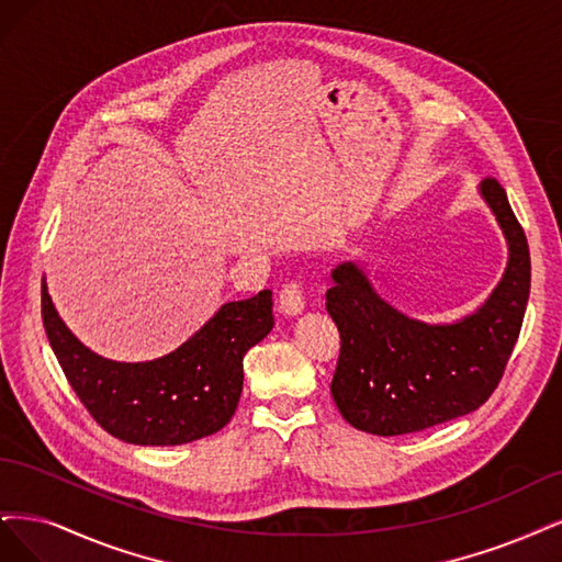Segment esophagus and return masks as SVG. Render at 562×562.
Masks as SVG:
<instances>
[{"instance_id": "esophagus-1", "label": "esophagus", "mask_w": 562, "mask_h": 562, "mask_svg": "<svg viewBox=\"0 0 562 562\" xmlns=\"http://www.w3.org/2000/svg\"><path fill=\"white\" fill-rule=\"evenodd\" d=\"M280 313L286 317H296L303 313L305 307V294H303V286L292 282V284H284L282 292H280Z\"/></svg>"}]
</instances>
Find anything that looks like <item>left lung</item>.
Returning a JSON list of instances; mask_svg holds the SVG:
<instances>
[{
    "mask_svg": "<svg viewBox=\"0 0 562 562\" xmlns=\"http://www.w3.org/2000/svg\"><path fill=\"white\" fill-rule=\"evenodd\" d=\"M483 203L509 249L504 276L472 315L427 324L378 294L364 266L331 270L327 313L340 334L331 396L352 427L396 437L456 420L487 402L520 334L530 296V249L497 179H483Z\"/></svg>",
    "mask_w": 562,
    "mask_h": 562,
    "instance_id": "left-lung-1",
    "label": "left lung"
}]
</instances>
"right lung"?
Here are the masks:
<instances>
[{
  "instance_id": "obj_1",
  "label": "right lung",
  "mask_w": 562,
  "mask_h": 562,
  "mask_svg": "<svg viewBox=\"0 0 562 562\" xmlns=\"http://www.w3.org/2000/svg\"><path fill=\"white\" fill-rule=\"evenodd\" d=\"M42 317L53 352L95 423L135 446H182L220 431L240 402L243 357L273 329V292L224 303L170 355L114 361L67 329L42 284Z\"/></svg>"
}]
</instances>
